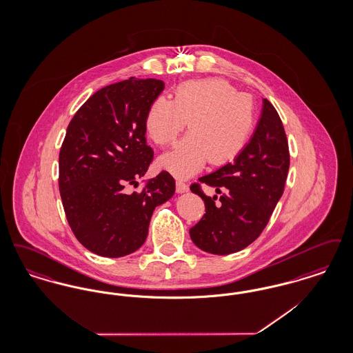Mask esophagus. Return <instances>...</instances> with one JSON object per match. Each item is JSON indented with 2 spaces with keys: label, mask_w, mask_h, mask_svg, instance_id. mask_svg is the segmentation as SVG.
<instances>
[{
  "label": "esophagus",
  "mask_w": 353,
  "mask_h": 353,
  "mask_svg": "<svg viewBox=\"0 0 353 353\" xmlns=\"http://www.w3.org/2000/svg\"><path fill=\"white\" fill-rule=\"evenodd\" d=\"M188 190H189V188H188V185L185 184L184 181H181V180L176 181V192L177 193H185Z\"/></svg>",
  "instance_id": "esophagus-1"
}]
</instances>
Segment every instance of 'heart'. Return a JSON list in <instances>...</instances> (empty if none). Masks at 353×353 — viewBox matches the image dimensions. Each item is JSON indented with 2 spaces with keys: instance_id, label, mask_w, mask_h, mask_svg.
<instances>
[{
  "instance_id": "1",
  "label": "heart",
  "mask_w": 353,
  "mask_h": 353,
  "mask_svg": "<svg viewBox=\"0 0 353 353\" xmlns=\"http://www.w3.org/2000/svg\"><path fill=\"white\" fill-rule=\"evenodd\" d=\"M189 121V134L159 159L160 168L190 177L210 160L226 164L243 151L255 125V103L249 94L219 78L188 81L174 99L157 98L147 112L145 130L161 147L172 144Z\"/></svg>"
}]
</instances>
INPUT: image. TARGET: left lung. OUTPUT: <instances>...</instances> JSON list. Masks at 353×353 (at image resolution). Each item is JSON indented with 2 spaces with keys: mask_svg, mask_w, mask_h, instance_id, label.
<instances>
[{
  "mask_svg": "<svg viewBox=\"0 0 353 353\" xmlns=\"http://www.w3.org/2000/svg\"><path fill=\"white\" fill-rule=\"evenodd\" d=\"M290 152L276 110L263 99L252 139L234 159L199 180L221 194H203L200 184L190 190L205 202V214L189 234L201 250L217 255L239 252L263 232L285 190Z\"/></svg>",
  "mask_w": 353,
  "mask_h": 353,
  "instance_id": "obj_1",
  "label": "left lung"
}]
</instances>
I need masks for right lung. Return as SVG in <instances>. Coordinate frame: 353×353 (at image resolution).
I'll list each match as a JSON object with an SVG mask.
<instances>
[{
  "mask_svg": "<svg viewBox=\"0 0 353 353\" xmlns=\"http://www.w3.org/2000/svg\"><path fill=\"white\" fill-rule=\"evenodd\" d=\"M165 84L130 78L91 95L68 124L59 152V192L68 225L87 250L119 258L147 239L152 213L176 184L168 172L127 193L153 160L145 117Z\"/></svg>",
  "mask_w": 353,
  "mask_h": 353,
  "instance_id": "add662e5",
  "label": "right lung"
}]
</instances>
